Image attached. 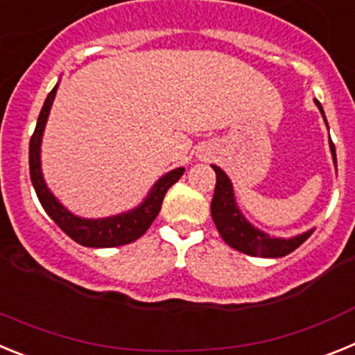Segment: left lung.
Instances as JSON below:
<instances>
[{"label": "left lung", "mask_w": 355, "mask_h": 355, "mask_svg": "<svg viewBox=\"0 0 355 355\" xmlns=\"http://www.w3.org/2000/svg\"><path fill=\"white\" fill-rule=\"evenodd\" d=\"M315 105L318 106L320 114L327 124V119H325L324 108H322L320 101L315 99ZM329 147H331L332 159H334V167L338 168L336 149H334L332 140H329ZM211 167L216 174L215 193H213L211 200V216L222 240L229 247H233L243 254H249V256H258V258H283L286 254L293 252L297 247L302 245L304 241L311 236L315 229H309L306 233L291 238H275L266 234L261 229L254 227L238 208L233 183L227 178V174L216 165H211Z\"/></svg>", "instance_id": "8db88e82"}]
</instances>
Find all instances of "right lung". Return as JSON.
<instances>
[{"instance_id": "right-lung-1", "label": "right lung", "mask_w": 355, "mask_h": 355, "mask_svg": "<svg viewBox=\"0 0 355 355\" xmlns=\"http://www.w3.org/2000/svg\"><path fill=\"white\" fill-rule=\"evenodd\" d=\"M56 89H58V85H55V89L46 97L39 119H37L35 131H33L30 140V178L40 205L67 236H71L72 240L83 247L106 249V247L126 245V243L139 240L149 229V225L155 222L156 215L162 209L163 197H165L168 188L184 174V167L174 168V171L162 175L153 184L146 199L130 211L105 216V218H83V216L71 213L60 200L53 196L46 181H44L42 167H40V144H42L44 128L48 122L53 101H55Z\"/></svg>"}]
</instances>
